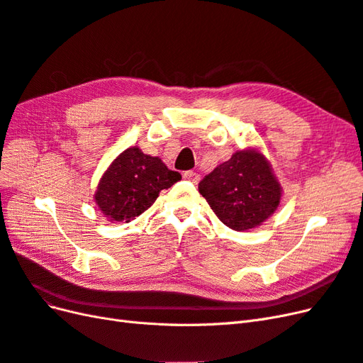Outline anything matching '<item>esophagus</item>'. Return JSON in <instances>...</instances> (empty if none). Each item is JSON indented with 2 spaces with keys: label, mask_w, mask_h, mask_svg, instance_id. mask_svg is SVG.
<instances>
[{
  "label": "esophagus",
  "mask_w": 363,
  "mask_h": 363,
  "mask_svg": "<svg viewBox=\"0 0 363 363\" xmlns=\"http://www.w3.org/2000/svg\"><path fill=\"white\" fill-rule=\"evenodd\" d=\"M183 179L188 180V182H192V183H199L200 182V174H196L194 171H186L183 174Z\"/></svg>",
  "instance_id": "esophagus-1"
}]
</instances>
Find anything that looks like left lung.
I'll return each instance as SVG.
<instances>
[{"mask_svg": "<svg viewBox=\"0 0 363 363\" xmlns=\"http://www.w3.org/2000/svg\"><path fill=\"white\" fill-rule=\"evenodd\" d=\"M199 191L219 221L236 232L267 221L281 199L280 183L257 150L236 151L206 175Z\"/></svg>", "mask_w": 363, "mask_h": 363, "instance_id": "obj_1", "label": "left lung"}]
</instances>
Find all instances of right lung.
I'll use <instances>...</instances> for the list:
<instances>
[{"label": "right lung", "instance_id": "obj_1", "mask_svg": "<svg viewBox=\"0 0 363 363\" xmlns=\"http://www.w3.org/2000/svg\"><path fill=\"white\" fill-rule=\"evenodd\" d=\"M180 179V172L168 169L159 157L131 147L121 152L103 174L95 203L111 221L130 223L156 201L160 191Z\"/></svg>", "mask_w": 363, "mask_h": 363}]
</instances>
